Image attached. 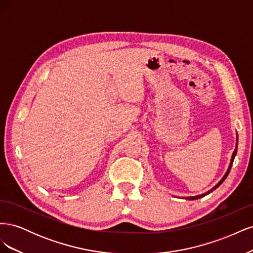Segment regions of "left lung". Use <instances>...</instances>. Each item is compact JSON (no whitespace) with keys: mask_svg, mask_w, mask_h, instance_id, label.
<instances>
[{"mask_svg":"<svg viewBox=\"0 0 253 253\" xmlns=\"http://www.w3.org/2000/svg\"><path fill=\"white\" fill-rule=\"evenodd\" d=\"M236 151H237V137H236V147H235V150H234V152H233V154H232V158H231V162H230V165H229V168H228V170H227V172H226V174L224 175V177L221 178L220 180H219V182L217 183V185L214 187L213 189H211L209 192H207V193H204V194H202V195H196V196H190V197H186L187 200H189V201H194V200H198V198H202V197H204V196H206L207 194H209L210 192H212L213 190H215L217 187H219L221 183H223V181L226 179V177L228 176V174H229V172H230V170H231V167H232V164H233V160H234V157H235V155H236Z\"/></svg>","mask_w":253,"mask_h":253,"instance_id":"8db88e82","label":"left lung"}]
</instances>
